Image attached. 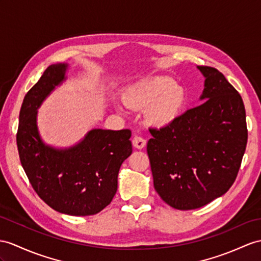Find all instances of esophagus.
Here are the masks:
<instances>
[{"label":"esophagus","instance_id":"esophagus-1","mask_svg":"<svg viewBox=\"0 0 261 261\" xmlns=\"http://www.w3.org/2000/svg\"><path fill=\"white\" fill-rule=\"evenodd\" d=\"M133 146L137 149H142L146 146V141L141 136H135L133 139Z\"/></svg>","mask_w":261,"mask_h":261}]
</instances>
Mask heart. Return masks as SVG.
Segmentation results:
<instances>
[{
	"label": "heart",
	"instance_id": "1",
	"mask_svg": "<svg viewBox=\"0 0 261 261\" xmlns=\"http://www.w3.org/2000/svg\"><path fill=\"white\" fill-rule=\"evenodd\" d=\"M186 92L173 79L155 76L132 85L123 96L130 109L147 110V120L156 126H167L180 116L186 105Z\"/></svg>",
	"mask_w": 261,
	"mask_h": 261
}]
</instances>
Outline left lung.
<instances>
[{
  "instance_id": "obj_1",
  "label": "left lung",
  "mask_w": 261,
  "mask_h": 261,
  "mask_svg": "<svg viewBox=\"0 0 261 261\" xmlns=\"http://www.w3.org/2000/svg\"><path fill=\"white\" fill-rule=\"evenodd\" d=\"M205 76L202 103L170 125L149 128L147 154L155 190L175 209L205 206L231 187L246 150L243 98L218 69Z\"/></svg>"
}]
</instances>
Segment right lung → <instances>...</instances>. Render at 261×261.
Here are the masks:
<instances>
[{"label":"right lung","instance_id":"obj_1","mask_svg":"<svg viewBox=\"0 0 261 261\" xmlns=\"http://www.w3.org/2000/svg\"><path fill=\"white\" fill-rule=\"evenodd\" d=\"M67 64L48 66L25 95L16 144L32 187L54 211L71 216L95 215L111 204L120 165L132 151L129 129H92L73 147L56 149L43 143L37 109L65 80Z\"/></svg>","mask_w":261,"mask_h":261}]
</instances>
